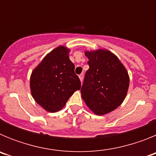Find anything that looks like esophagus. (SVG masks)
Returning a JSON list of instances; mask_svg holds the SVG:
<instances>
[{"label": "esophagus", "instance_id": "esophagus-1", "mask_svg": "<svg viewBox=\"0 0 156 156\" xmlns=\"http://www.w3.org/2000/svg\"><path fill=\"white\" fill-rule=\"evenodd\" d=\"M79 78H80V81L81 82H82L83 81V74H80V75L79 76Z\"/></svg>", "mask_w": 156, "mask_h": 156}]
</instances>
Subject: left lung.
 <instances>
[{
    "label": "left lung",
    "mask_w": 156,
    "mask_h": 156,
    "mask_svg": "<svg viewBox=\"0 0 156 156\" xmlns=\"http://www.w3.org/2000/svg\"><path fill=\"white\" fill-rule=\"evenodd\" d=\"M89 61L81 87L82 98L97 115L115 109L124 100L129 76L124 66L108 51L85 52Z\"/></svg>",
    "instance_id": "8db88e82"
}]
</instances>
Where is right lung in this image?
I'll return each mask as SVG.
<instances>
[{
	"label": "right lung",
	"instance_id": "obj_1",
	"mask_svg": "<svg viewBox=\"0 0 156 156\" xmlns=\"http://www.w3.org/2000/svg\"><path fill=\"white\" fill-rule=\"evenodd\" d=\"M69 50L58 47L43 59L32 73L30 88L34 98L51 112L63 108L73 94L81 87L75 66L69 58Z\"/></svg>",
	"mask_w": 156,
	"mask_h": 156
}]
</instances>
